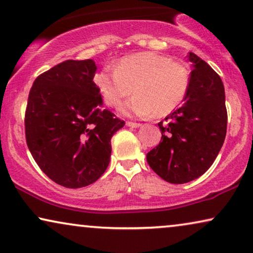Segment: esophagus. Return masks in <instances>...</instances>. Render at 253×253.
Returning <instances> with one entry per match:
<instances>
[{"instance_id":"esophagus-1","label":"esophagus","mask_w":253,"mask_h":253,"mask_svg":"<svg viewBox=\"0 0 253 253\" xmlns=\"http://www.w3.org/2000/svg\"><path fill=\"white\" fill-rule=\"evenodd\" d=\"M126 126H130V127H139L141 124L140 123H136V122H130V121H127Z\"/></svg>"}]
</instances>
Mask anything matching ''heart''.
Listing matches in <instances>:
<instances>
[{
    "label": "heart",
    "mask_w": 253,
    "mask_h": 253,
    "mask_svg": "<svg viewBox=\"0 0 253 253\" xmlns=\"http://www.w3.org/2000/svg\"><path fill=\"white\" fill-rule=\"evenodd\" d=\"M95 83L107 105L120 106L129 116H165L178 107L190 86V72L181 62L158 53H139L120 61L115 70L96 75Z\"/></svg>",
    "instance_id": "b5f03b06"
}]
</instances>
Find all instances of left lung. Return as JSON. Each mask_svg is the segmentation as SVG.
<instances>
[{"label": "left lung", "instance_id": "left-lung-1", "mask_svg": "<svg viewBox=\"0 0 253 253\" xmlns=\"http://www.w3.org/2000/svg\"><path fill=\"white\" fill-rule=\"evenodd\" d=\"M183 106L158 124L160 144L146 155L162 179L183 184L202 176L215 160L227 132L224 87L220 76L196 54Z\"/></svg>", "mask_w": 253, "mask_h": 253}]
</instances>
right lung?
<instances>
[{"label": "right lung", "mask_w": 253, "mask_h": 253, "mask_svg": "<svg viewBox=\"0 0 253 253\" xmlns=\"http://www.w3.org/2000/svg\"><path fill=\"white\" fill-rule=\"evenodd\" d=\"M93 60H68L38 76L25 112L27 147L57 184L78 189L106 171L113 134L124 126L108 109L94 82Z\"/></svg>", "instance_id": "add662e5"}]
</instances>
